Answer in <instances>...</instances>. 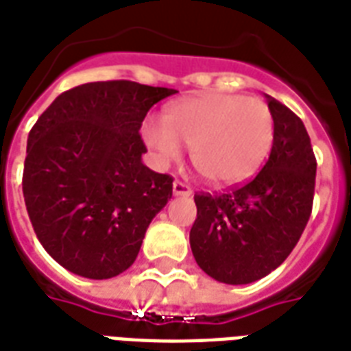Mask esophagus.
<instances>
[{
	"mask_svg": "<svg viewBox=\"0 0 351 351\" xmlns=\"http://www.w3.org/2000/svg\"><path fill=\"white\" fill-rule=\"evenodd\" d=\"M173 193H175L176 197H189V195L193 193V189L187 186V184H184V182L175 180L173 182Z\"/></svg>",
	"mask_w": 351,
	"mask_h": 351,
	"instance_id": "obj_1",
	"label": "esophagus"
}]
</instances>
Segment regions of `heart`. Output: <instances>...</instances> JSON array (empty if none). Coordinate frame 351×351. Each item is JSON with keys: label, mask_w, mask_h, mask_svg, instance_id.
Listing matches in <instances>:
<instances>
[{"label": "heart", "mask_w": 351, "mask_h": 351, "mask_svg": "<svg viewBox=\"0 0 351 351\" xmlns=\"http://www.w3.org/2000/svg\"><path fill=\"white\" fill-rule=\"evenodd\" d=\"M143 140L164 160L178 156L184 143L206 180L235 184L254 175L267 156L274 117L259 99L208 93L173 104L164 123H145Z\"/></svg>", "instance_id": "heart-1"}]
</instances>
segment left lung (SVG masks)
I'll use <instances>...</instances> for the list:
<instances>
[{
	"instance_id": "8db88e82",
	"label": "left lung",
	"mask_w": 351,
	"mask_h": 351,
	"mask_svg": "<svg viewBox=\"0 0 351 351\" xmlns=\"http://www.w3.org/2000/svg\"><path fill=\"white\" fill-rule=\"evenodd\" d=\"M274 140L263 169L224 193H197L189 245L213 280L245 285L287 259L313 210L317 158L302 119L267 95Z\"/></svg>"
}]
</instances>
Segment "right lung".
<instances>
[{
	"label": "right lung",
	"mask_w": 351,
	"mask_h": 351,
	"mask_svg": "<svg viewBox=\"0 0 351 351\" xmlns=\"http://www.w3.org/2000/svg\"><path fill=\"white\" fill-rule=\"evenodd\" d=\"M175 93L132 80L60 93L29 132L23 199L34 234L73 274L108 280L134 263L173 176L141 162V123Z\"/></svg>",
	"instance_id": "obj_1"
}]
</instances>
